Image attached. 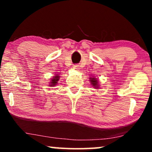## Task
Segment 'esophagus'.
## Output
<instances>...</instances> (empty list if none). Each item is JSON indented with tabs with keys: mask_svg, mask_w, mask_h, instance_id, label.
<instances>
[{
	"mask_svg": "<svg viewBox=\"0 0 152 152\" xmlns=\"http://www.w3.org/2000/svg\"><path fill=\"white\" fill-rule=\"evenodd\" d=\"M72 68H73V69L78 70L79 69V66L77 65V64H75V65H73V66H72Z\"/></svg>",
	"mask_w": 152,
	"mask_h": 152,
	"instance_id": "obj_1",
	"label": "esophagus"
}]
</instances>
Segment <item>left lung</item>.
Wrapping results in <instances>:
<instances>
[{"label": "left lung", "mask_w": 152, "mask_h": 152, "mask_svg": "<svg viewBox=\"0 0 152 152\" xmlns=\"http://www.w3.org/2000/svg\"><path fill=\"white\" fill-rule=\"evenodd\" d=\"M90 81H91V84H92V85L93 86L95 87V88H97V87H98V84H97V80H96V79H95V78H90Z\"/></svg>", "instance_id": "1"}]
</instances>
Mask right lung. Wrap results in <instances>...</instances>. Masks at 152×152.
Segmentation results:
<instances>
[{
  "label": "right lung",
  "mask_w": 152,
  "mask_h": 152,
  "mask_svg": "<svg viewBox=\"0 0 152 152\" xmlns=\"http://www.w3.org/2000/svg\"><path fill=\"white\" fill-rule=\"evenodd\" d=\"M59 80V77L58 75H56L55 77L52 79V81H51V85L50 86H55V85L57 84V83L58 81Z\"/></svg>",
  "instance_id": "add662e5"
}]
</instances>
